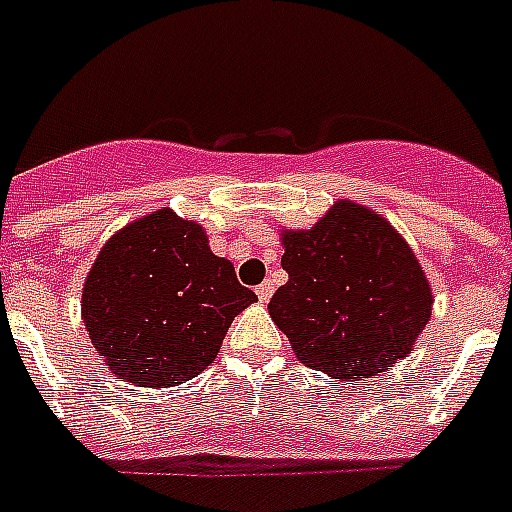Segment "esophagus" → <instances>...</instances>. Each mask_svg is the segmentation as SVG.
Instances as JSON below:
<instances>
[{
  "instance_id": "obj_1",
  "label": "esophagus",
  "mask_w": 512,
  "mask_h": 512,
  "mask_svg": "<svg viewBox=\"0 0 512 512\" xmlns=\"http://www.w3.org/2000/svg\"><path fill=\"white\" fill-rule=\"evenodd\" d=\"M255 292H257V300H260V303H268V300H271V295H273V284H271V281H263V284H260Z\"/></svg>"
}]
</instances>
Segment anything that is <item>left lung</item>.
Here are the masks:
<instances>
[{"mask_svg": "<svg viewBox=\"0 0 512 512\" xmlns=\"http://www.w3.org/2000/svg\"><path fill=\"white\" fill-rule=\"evenodd\" d=\"M289 281L268 303L305 366L335 380L385 372L412 350L433 295L388 220L340 201L311 231L284 233Z\"/></svg>", "mask_w": 512, "mask_h": 512, "instance_id": "8db88e82", "label": "left lung"}]
</instances>
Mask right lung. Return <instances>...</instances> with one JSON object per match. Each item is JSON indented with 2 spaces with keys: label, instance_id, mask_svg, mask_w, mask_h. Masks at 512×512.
I'll list each match as a JSON object with an SVG mask.
<instances>
[{
  "label": "right lung",
  "instance_id": "obj_1",
  "mask_svg": "<svg viewBox=\"0 0 512 512\" xmlns=\"http://www.w3.org/2000/svg\"><path fill=\"white\" fill-rule=\"evenodd\" d=\"M257 295L170 209L140 217L100 249L84 281L92 345L122 380L162 388L204 372Z\"/></svg>",
  "mask_w": 512,
  "mask_h": 512
}]
</instances>
